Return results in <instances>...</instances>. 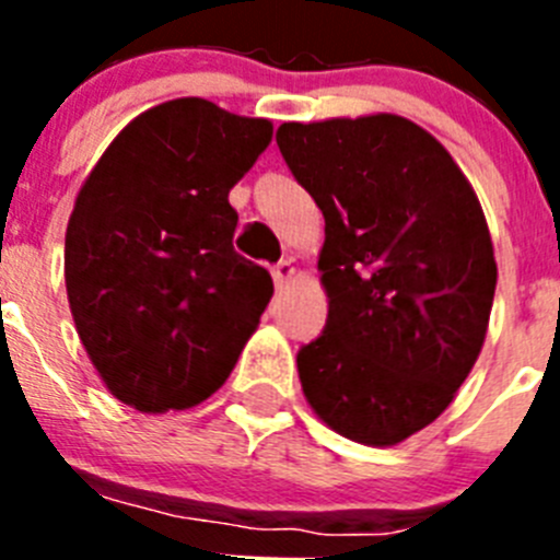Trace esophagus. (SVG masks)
Returning <instances> with one entry per match:
<instances>
[{
    "mask_svg": "<svg viewBox=\"0 0 560 560\" xmlns=\"http://www.w3.org/2000/svg\"><path fill=\"white\" fill-rule=\"evenodd\" d=\"M271 277H275L277 285H285L291 277H294V264H291L289 257H285V260L275 264V269H271Z\"/></svg>",
    "mask_w": 560,
    "mask_h": 560,
    "instance_id": "esophagus-1",
    "label": "esophagus"
}]
</instances>
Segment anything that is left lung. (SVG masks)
<instances>
[{
	"instance_id": "obj_1",
	"label": "left lung",
	"mask_w": 560,
	"mask_h": 560,
	"mask_svg": "<svg viewBox=\"0 0 560 560\" xmlns=\"http://www.w3.org/2000/svg\"><path fill=\"white\" fill-rule=\"evenodd\" d=\"M277 145L325 215L330 308L296 370L345 438L395 446L452 404L482 350L497 260L448 151L395 114L283 122Z\"/></svg>"
}]
</instances>
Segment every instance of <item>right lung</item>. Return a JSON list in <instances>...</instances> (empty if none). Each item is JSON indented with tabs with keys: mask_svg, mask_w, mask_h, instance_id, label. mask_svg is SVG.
<instances>
[{
	"mask_svg": "<svg viewBox=\"0 0 560 560\" xmlns=\"http://www.w3.org/2000/svg\"><path fill=\"white\" fill-rule=\"evenodd\" d=\"M269 142V120L167 101L117 133L78 192L63 249L69 308L128 407H196L260 323L275 283L232 246L230 190Z\"/></svg>",
	"mask_w": 560,
	"mask_h": 560,
	"instance_id": "obj_1",
	"label": "right lung"
}]
</instances>
